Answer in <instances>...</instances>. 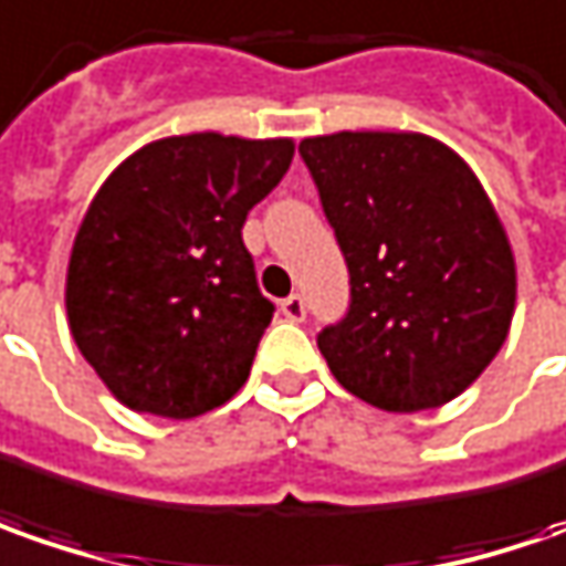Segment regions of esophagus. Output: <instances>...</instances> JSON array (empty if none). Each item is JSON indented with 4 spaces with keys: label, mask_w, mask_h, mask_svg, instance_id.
<instances>
[{
    "label": "esophagus",
    "mask_w": 566,
    "mask_h": 566,
    "mask_svg": "<svg viewBox=\"0 0 566 566\" xmlns=\"http://www.w3.org/2000/svg\"><path fill=\"white\" fill-rule=\"evenodd\" d=\"M282 316L287 322H303L306 319V306H303L301 294H291L282 301Z\"/></svg>",
    "instance_id": "34e87169"
}]
</instances>
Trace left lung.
Segmentation results:
<instances>
[{
    "mask_svg": "<svg viewBox=\"0 0 566 566\" xmlns=\"http://www.w3.org/2000/svg\"><path fill=\"white\" fill-rule=\"evenodd\" d=\"M350 272L319 332L332 376L388 413L441 407L495 360L516 303L507 231L473 168L413 130L301 140Z\"/></svg>",
    "mask_w": 566,
    "mask_h": 566,
    "instance_id": "8db88e82",
    "label": "left lung"
}]
</instances>
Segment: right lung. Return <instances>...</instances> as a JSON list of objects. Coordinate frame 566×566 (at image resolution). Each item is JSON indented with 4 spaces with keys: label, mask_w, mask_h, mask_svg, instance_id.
<instances>
[{
    "label": "right lung",
    "mask_w": 566,
    "mask_h": 566,
    "mask_svg": "<svg viewBox=\"0 0 566 566\" xmlns=\"http://www.w3.org/2000/svg\"><path fill=\"white\" fill-rule=\"evenodd\" d=\"M291 159L287 137L203 130L140 147L96 190L65 310L84 360L125 407L190 419L241 391L275 313L241 228Z\"/></svg>",
    "instance_id": "1"
}]
</instances>
